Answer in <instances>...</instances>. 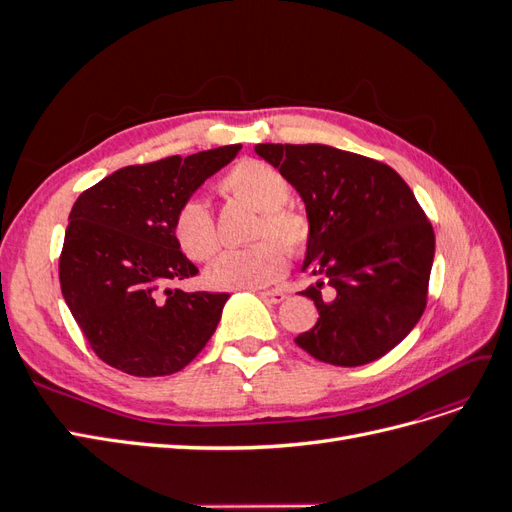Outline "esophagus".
Masks as SVG:
<instances>
[{"label":"esophagus","mask_w":512,"mask_h":512,"mask_svg":"<svg viewBox=\"0 0 512 512\" xmlns=\"http://www.w3.org/2000/svg\"><path fill=\"white\" fill-rule=\"evenodd\" d=\"M260 297L267 303H282L286 299V292L282 290H260Z\"/></svg>","instance_id":"1"}]
</instances>
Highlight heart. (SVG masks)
<instances>
[{
	"label": "heart",
	"instance_id": "1",
	"mask_svg": "<svg viewBox=\"0 0 512 512\" xmlns=\"http://www.w3.org/2000/svg\"><path fill=\"white\" fill-rule=\"evenodd\" d=\"M220 194L258 211L250 239L258 241L245 250H228L213 260L209 282L218 288H256L280 280L288 269V256L299 258L314 237L309 215L290 205L292 185L282 170L245 158L239 160L218 183ZM173 232L183 254L194 262L209 260L220 247L218 226L211 209L190 198L177 209Z\"/></svg>",
	"mask_w": 512,
	"mask_h": 512
}]
</instances>
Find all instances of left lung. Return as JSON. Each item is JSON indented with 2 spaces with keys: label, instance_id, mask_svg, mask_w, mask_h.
Wrapping results in <instances>:
<instances>
[{
  "label": "left lung",
  "instance_id": "1",
  "mask_svg": "<svg viewBox=\"0 0 512 512\" xmlns=\"http://www.w3.org/2000/svg\"><path fill=\"white\" fill-rule=\"evenodd\" d=\"M305 200L314 237L303 269L318 322L294 342L314 359H380L421 320L433 262L431 222L391 166L329 145H256ZM330 288V299L321 290Z\"/></svg>",
  "mask_w": 512,
  "mask_h": 512
}]
</instances>
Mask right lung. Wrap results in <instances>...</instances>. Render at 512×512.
I'll return each mask as SVG.
<instances>
[{
  "mask_svg": "<svg viewBox=\"0 0 512 512\" xmlns=\"http://www.w3.org/2000/svg\"><path fill=\"white\" fill-rule=\"evenodd\" d=\"M239 149L119 168L76 198L59 284L89 348L106 365L136 378L170 376L207 346L230 294L173 286L198 273L179 250L173 220Z\"/></svg>",
  "mask_w": 512,
  "mask_h": 512,
  "instance_id": "1",
  "label": "right lung"
}]
</instances>
